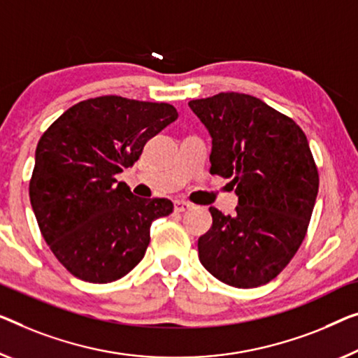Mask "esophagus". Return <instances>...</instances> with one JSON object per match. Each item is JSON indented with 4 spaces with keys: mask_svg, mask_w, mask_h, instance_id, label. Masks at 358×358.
<instances>
[{
    "mask_svg": "<svg viewBox=\"0 0 358 358\" xmlns=\"http://www.w3.org/2000/svg\"><path fill=\"white\" fill-rule=\"evenodd\" d=\"M189 209H193V204H191V202L175 201V210H177V212H186Z\"/></svg>",
    "mask_w": 358,
    "mask_h": 358,
    "instance_id": "esophagus-1",
    "label": "esophagus"
}]
</instances>
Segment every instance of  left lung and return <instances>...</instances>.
I'll return each mask as SVG.
<instances>
[{
  "label": "left lung",
  "instance_id": "obj_1",
  "mask_svg": "<svg viewBox=\"0 0 358 358\" xmlns=\"http://www.w3.org/2000/svg\"><path fill=\"white\" fill-rule=\"evenodd\" d=\"M188 104L212 136L210 173L231 178L238 196L233 217L209 209L212 227L197 241L201 264L225 285H266L301 248L315 206L320 180L306 133L250 94Z\"/></svg>",
  "mask_w": 358,
  "mask_h": 358
}]
</instances>
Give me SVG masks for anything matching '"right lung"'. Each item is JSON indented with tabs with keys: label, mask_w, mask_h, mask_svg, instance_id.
I'll return each instance as SVG.
<instances>
[{
	"label": "right lung",
	"mask_w": 358,
	"mask_h": 358,
	"mask_svg": "<svg viewBox=\"0 0 358 358\" xmlns=\"http://www.w3.org/2000/svg\"><path fill=\"white\" fill-rule=\"evenodd\" d=\"M178 119L167 103L99 96L69 108L43 133L29 194L40 231L77 278L110 282L145 257L151 223L173 212L169 199H143L115 175Z\"/></svg>",
	"instance_id": "right-lung-1"
}]
</instances>
